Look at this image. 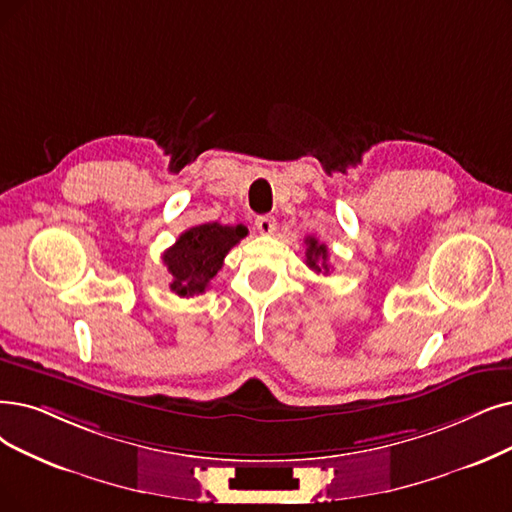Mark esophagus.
<instances>
[{
  "label": "esophagus",
  "mask_w": 512,
  "mask_h": 512,
  "mask_svg": "<svg viewBox=\"0 0 512 512\" xmlns=\"http://www.w3.org/2000/svg\"><path fill=\"white\" fill-rule=\"evenodd\" d=\"M254 224H256L258 233H262V235H273L277 231V222L273 216H258Z\"/></svg>",
  "instance_id": "obj_1"
}]
</instances>
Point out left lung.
I'll use <instances>...</instances> for the list:
<instances>
[{"instance_id": "1", "label": "left lung", "mask_w": 512, "mask_h": 512, "mask_svg": "<svg viewBox=\"0 0 512 512\" xmlns=\"http://www.w3.org/2000/svg\"><path fill=\"white\" fill-rule=\"evenodd\" d=\"M306 267L315 273H330V262H327V248L325 243H319L315 237H306Z\"/></svg>"}]
</instances>
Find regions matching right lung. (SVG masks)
Returning <instances> with one entry per match:
<instances>
[{
    "label": "right lung",
    "mask_w": 512,
    "mask_h": 512,
    "mask_svg": "<svg viewBox=\"0 0 512 512\" xmlns=\"http://www.w3.org/2000/svg\"><path fill=\"white\" fill-rule=\"evenodd\" d=\"M248 229L243 224L206 222L182 233L172 248L163 252V264L174 277L170 290L182 298L199 296L208 290L210 281L222 269L224 256L237 245Z\"/></svg>",
    "instance_id": "obj_1"
}]
</instances>
